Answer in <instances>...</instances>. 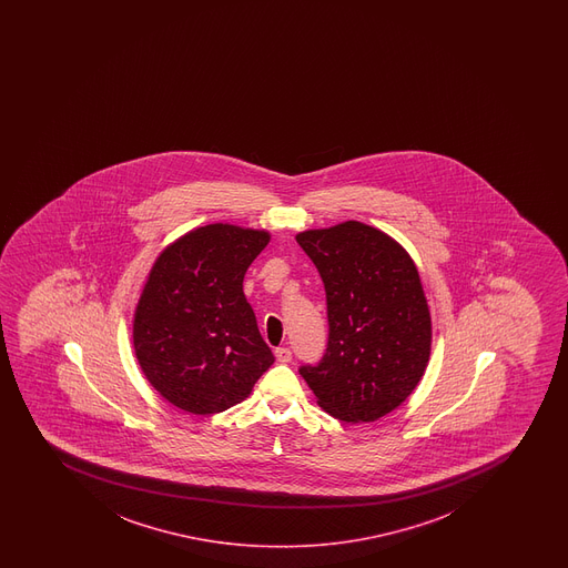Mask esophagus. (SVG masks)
Wrapping results in <instances>:
<instances>
[{
	"mask_svg": "<svg viewBox=\"0 0 568 568\" xmlns=\"http://www.w3.org/2000/svg\"><path fill=\"white\" fill-rule=\"evenodd\" d=\"M274 356H276V359H278L281 364H287V362H292V351H290L287 346H278V348L274 351Z\"/></svg>",
	"mask_w": 568,
	"mask_h": 568,
	"instance_id": "34e87169",
	"label": "esophagus"
}]
</instances>
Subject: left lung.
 Masks as SVG:
<instances>
[{"instance_id": "obj_1", "label": "left lung", "mask_w": 568, "mask_h": 568, "mask_svg": "<svg viewBox=\"0 0 568 568\" xmlns=\"http://www.w3.org/2000/svg\"><path fill=\"white\" fill-rule=\"evenodd\" d=\"M318 268L327 305L326 353L301 365L318 405L346 423H372L415 390L430 358V311L412 257L365 223L295 236Z\"/></svg>"}]
</instances>
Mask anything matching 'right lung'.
<instances>
[{"instance_id":"add662e5","label":"right lung","mask_w":568,"mask_h":568,"mask_svg":"<svg viewBox=\"0 0 568 568\" xmlns=\"http://www.w3.org/2000/svg\"><path fill=\"white\" fill-rule=\"evenodd\" d=\"M268 233L214 223L159 255L134 314V351L163 398L214 415L250 396L274 356L242 292Z\"/></svg>"}]
</instances>
